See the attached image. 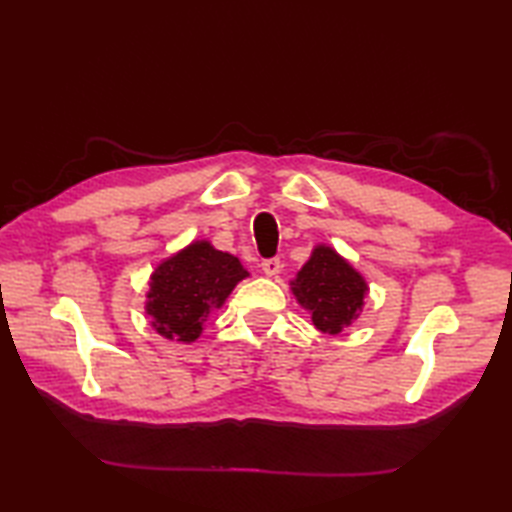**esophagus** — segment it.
<instances>
[{
    "label": "esophagus",
    "mask_w": 512,
    "mask_h": 512,
    "mask_svg": "<svg viewBox=\"0 0 512 512\" xmlns=\"http://www.w3.org/2000/svg\"><path fill=\"white\" fill-rule=\"evenodd\" d=\"M262 270H264V275H268V277H275V275H279V273H281V262H279V257L264 259V262H262Z\"/></svg>",
    "instance_id": "1"
}]
</instances>
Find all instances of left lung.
I'll list each match as a JSON object with an SVG mask.
<instances>
[{"mask_svg": "<svg viewBox=\"0 0 512 512\" xmlns=\"http://www.w3.org/2000/svg\"><path fill=\"white\" fill-rule=\"evenodd\" d=\"M367 284L356 270L328 246L314 248L308 264L292 281V292L312 323L325 334H339L358 317Z\"/></svg>", "mask_w": 512, "mask_h": 512, "instance_id": "8db88e82", "label": "left lung"}]
</instances>
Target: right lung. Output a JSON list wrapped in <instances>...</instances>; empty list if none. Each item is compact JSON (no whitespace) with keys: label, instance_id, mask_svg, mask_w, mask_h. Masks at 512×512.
Returning a JSON list of instances; mask_svg holds the SVG:
<instances>
[{"label":"right lung","instance_id":"right-lung-1","mask_svg":"<svg viewBox=\"0 0 512 512\" xmlns=\"http://www.w3.org/2000/svg\"><path fill=\"white\" fill-rule=\"evenodd\" d=\"M246 275L237 257L215 250L209 242L191 244L162 262L151 277V323L165 339L195 341L209 312L220 308Z\"/></svg>","mask_w":512,"mask_h":512}]
</instances>
